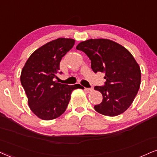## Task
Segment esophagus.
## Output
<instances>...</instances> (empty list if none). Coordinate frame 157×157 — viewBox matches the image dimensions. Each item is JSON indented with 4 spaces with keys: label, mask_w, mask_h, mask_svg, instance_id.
<instances>
[{
    "label": "esophagus",
    "mask_w": 157,
    "mask_h": 157,
    "mask_svg": "<svg viewBox=\"0 0 157 157\" xmlns=\"http://www.w3.org/2000/svg\"><path fill=\"white\" fill-rule=\"evenodd\" d=\"M85 90H86V92H88V93H90V92H92L94 90L93 88H85Z\"/></svg>",
    "instance_id": "34e87169"
}]
</instances>
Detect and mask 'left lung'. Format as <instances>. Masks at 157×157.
<instances>
[{
  "instance_id": "left-lung-1",
  "label": "left lung",
  "mask_w": 157,
  "mask_h": 157,
  "mask_svg": "<svg viewBox=\"0 0 157 157\" xmlns=\"http://www.w3.org/2000/svg\"><path fill=\"white\" fill-rule=\"evenodd\" d=\"M76 49L88 56L94 72L105 74V86L94 88L103 97L102 101L94 106L95 110L110 117L125 112L132 104L141 82L140 68L131 52L106 39L83 41Z\"/></svg>"
}]
</instances>
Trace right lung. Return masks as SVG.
<instances>
[{
  "instance_id": "right-lung-1",
  "label": "right lung",
  "mask_w": 157,
  "mask_h": 157,
  "mask_svg": "<svg viewBox=\"0 0 157 157\" xmlns=\"http://www.w3.org/2000/svg\"><path fill=\"white\" fill-rule=\"evenodd\" d=\"M75 40L58 38L38 48L22 68L20 82L28 97V106L38 118L50 121L65 112L71 92L80 84L68 86L55 81L62 58L73 48Z\"/></svg>"
}]
</instances>
